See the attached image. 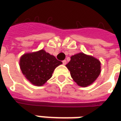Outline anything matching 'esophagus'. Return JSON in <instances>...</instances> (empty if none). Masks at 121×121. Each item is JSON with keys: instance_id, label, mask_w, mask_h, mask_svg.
<instances>
[{"instance_id": "34e87169", "label": "esophagus", "mask_w": 121, "mask_h": 121, "mask_svg": "<svg viewBox=\"0 0 121 121\" xmlns=\"http://www.w3.org/2000/svg\"><path fill=\"white\" fill-rule=\"evenodd\" d=\"M63 65H66V64H67V60H63Z\"/></svg>"}]
</instances>
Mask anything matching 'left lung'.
I'll list each match as a JSON object with an SVG mask.
<instances>
[{
    "instance_id": "left-lung-1",
    "label": "left lung",
    "mask_w": 121,
    "mask_h": 121,
    "mask_svg": "<svg viewBox=\"0 0 121 121\" xmlns=\"http://www.w3.org/2000/svg\"><path fill=\"white\" fill-rule=\"evenodd\" d=\"M66 67L69 70L73 79L81 87L90 86L100 73V61L83 53L72 56Z\"/></svg>"
}]
</instances>
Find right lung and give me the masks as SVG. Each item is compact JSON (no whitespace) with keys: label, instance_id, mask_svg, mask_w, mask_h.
I'll list each match as a JSON object with an SVG mask.
<instances>
[{"label":"right lung","instance_id":"add662e5","mask_svg":"<svg viewBox=\"0 0 121 121\" xmlns=\"http://www.w3.org/2000/svg\"><path fill=\"white\" fill-rule=\"evenodd\" d=\"M52 55L44 50L24 54L20 59V67L23 74L35 86H42L52 77L55 68L61 65Z\"/></svg>","mask_w":121,"mask_h":121}]
</instances>
